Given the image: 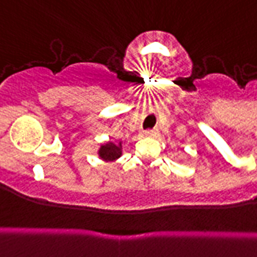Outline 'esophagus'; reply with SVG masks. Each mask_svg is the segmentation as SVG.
Masks as SVG:
<instances>
[{
	"mask_svg": "<svg viewBox=\"0 0 257 257\" xmlns=\"http://www.w3.org/2000/svg\"><path fill=\"white\" fill-rule=\"evenodd\" d=\"M155 133H156L155 129H147L145 131V136H155Z\"/></svg>",
	"mask_w": 257,
	"mask_h": 257,
	"instance_id": "obj_1",
	"label": "esophagus"
}]
</instances>
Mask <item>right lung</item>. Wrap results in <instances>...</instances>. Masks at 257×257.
<instances>
[{
	"instance_id": "obj_1",
	"label": "right lung",
	"mask_w": 257,
	"mask_h": 257,
	"mask_svg": "<svg viewBox=\"0 0 257 257\" xmlns=\"http://www.w3.org/2000/svg\"><path fill=\"white\" fill-rule=\"evenodd\" d=\"M121 145L109 143L106 145H102L100 149V157L105 161H113L121 156Z\"/></svg>"
}]
</instances>
